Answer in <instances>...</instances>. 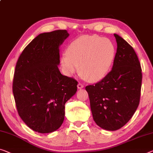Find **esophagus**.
Returning a JSON list of instances; mask_svg holds the SVG:
<instances>
[{
	"label": "esophagus",
	"instance_id": "obj_1",
	"mask_svg": "<svg viewBox=\"0 0 153 153\" xmlns=\"http://www.w3.org/2000/svg\"><path fill=\"white\" fill-rule=\"evenodd\" d=\"M83 87H84V85L83 84H81V83H78V85H77V88H78L79 89H81V88H83Z\"/></svg>",
	"mask_w": 153,
	"mask_h": 153
}]
</instances>
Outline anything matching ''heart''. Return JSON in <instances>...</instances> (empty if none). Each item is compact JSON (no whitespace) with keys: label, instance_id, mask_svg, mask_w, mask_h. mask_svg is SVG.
<instances>
[{"label":"heart","instance_id":"1","mask_svg":"<svg viewBox=\"0 0 153 153\" xmlns=\"http://www.w3.org/2000/svg\"><path fill=\"white\" fill-rule=\"evenodd\" d=\"M116 55L110 39L98 36H85L72 42L62 57L65 74L71 76L78 70L87 81L97 82L109 71Z\"/></svg>","mask_w":153,"mask_h":153}]
</instances>
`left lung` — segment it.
Masks as SVG:
<instances>
[{
  "label": "left lung",
  "instance_id": "8db88e82",
  "mask_svg": "<svg viewBox=\"0 0 153 153\" xmlns=\"http://www.w3.org/2000/svg\"><path fill=\"white\" fill-rule=\"evenodd\" d=\"M114 36L117 48L112 70L99 82L85 87L94 120L108 131L122 128L135 114L142 80L140 62L133 47L118 35Z\"/></svg>",
  "mask_w": 153,
  "mask_h": 153
}]
</instances>
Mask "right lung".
Returning <instances> with one entry per match:
<instances>
[{
    "label": "right lung",
    "instance_id": "1",
    "mask_svg": "<svg viewBox=\"0 0 153 153\" xmlns=\"http://www.w3.org/2000/svg\"><path fill=\"white\" fill-rule=\"evenodd\" d=\"M66 30L39 34L25 47L16 63L13 94L18 113L30 128L48 133L60 127L65 104L77 90L78 82L61 74L59 47Z\"/></svg>",
    "mask_w": 153,
    "mask_h": 153
}]
</instances>
